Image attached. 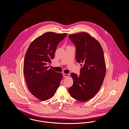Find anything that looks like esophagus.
Here are the masks:
<instances>
[{
    "mask_svg": "<svg viewBox=\"0 0 129 129\" xmlns=\"http://www.w3.org/2000/svg\"><path fill=\"white\" fill-rule=\"evenodd\" d=\"M62 75H63V77H68V76H69V74H64V73L62 74Z\"/></svg>",
    "mask_w": 129,
    "mask_h": 129,
    "instance_id": "34e87169",
    "label": "esophagus"
}]
</instances>
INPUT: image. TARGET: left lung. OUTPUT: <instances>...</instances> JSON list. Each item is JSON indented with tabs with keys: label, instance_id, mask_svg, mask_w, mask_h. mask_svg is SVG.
Masks as SVG:
<instances>
[{
	"label": "left lung",
	"instance_id": "8db88e82",
	"mask_svg": "<svg viewBox=\"0 0 129 129\" xmlns=\"http://www.w3.org/2000/svg\"><path fill=\"white\" fill-rule=\"evenodd\" d=\"M76 48V60L82 67L79 75L72 73L74 84L69 92L74 99L85 102L100 89L106 74L104 53L99 43L88 33L70 35Z\"/></svg>",
	"mask_w": 129,
	"mask_h": 129
}]
</instances>
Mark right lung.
I'll use <instances>...</instances> for the list:
<instances>
[{"mask_svg": "<svg viewBox=\"0 0 129 129\" xmlns=\"http://www.w3.org/2000/svg\"><path fill=\"white\" fill-rule=\"evenodd\" d=\"M67 34L47 32L34 40L29 46L24 58V74L28 88L42 101L52 98L62 78L61 73L49 69L54 58L56 47Z\"/></svg>", "mask_w": 129, "mask_h": 129, "instance_id": "1", "label": "right lung"}]
</instances>
